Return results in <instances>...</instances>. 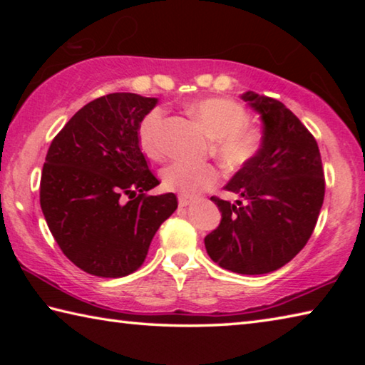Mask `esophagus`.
Masks as SVG:
<instances>
[{"instance_id":"obj_1","label":"esophagus","mask_w":365,"mask_h":365,"mask_svg":"<svg viewBox=\"0 0 365 365\" xmlns=\"http://www.w3.org/2000/svg\"><path fill=\"white\" fill-rule=\"evenodd\" d=\"M191 201H193V200H191L190 196H185V195L178 196V206H180V207H187Z\"/></svg>"}]
</instances>
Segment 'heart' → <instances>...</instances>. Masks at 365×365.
I'll list each match as a JSON object with an SVG mask.
<instances>
[{
    "instance_id": "heart-1",
    "label": "heart",
    "mask_w": 365,
    "mask_h": 365,
    "mask_svg": "<svg viewBox=\"0 0 365 365\" xmlns=\"http://www.w3.org/2000/svg\"><path fill=\"white\" fill-rule=\"evenodd\" d=\"M188 110L212 138L214 153L228 168H243L261 150L262 132L248 123V110L240 103L227 98H205L191 103ZM163 123V110L153 109L145 115L138 128L141 151L154 160L164 156ZM219 178V169L207 163L177 160L163 170L164 187L185 196H196L212 188Z\"/></svg>"
}]
</instances>
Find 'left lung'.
Segmentation results:
<instances>
[{"label":"left lung","instance_id":"8db88e82","mask_svg":"<svg viewBox=\"0 0 365 365\" xmlns=\"http://www.w3.org/2000/svg\"><path fill=\"white\" fill-rule=\"evenodd\" d=\"M242 100L261 115L262 145L224 187L242 200L232 205L211 197L222 219L205 246L222 269L262 275L304 248L322 209L325 180L316 138L285 104L255 91Z\"/></svg>","mask_w":365,"mask_h":365}]
</instances>
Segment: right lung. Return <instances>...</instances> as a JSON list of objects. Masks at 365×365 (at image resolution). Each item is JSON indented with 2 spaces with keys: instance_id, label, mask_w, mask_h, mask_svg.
I'll list each match as a JSON object with an SVG mask.
<instances>
[{
  "instance_id": "right-lung-1",
  "label": "right lung",
  "mask_w": 365,
  "mask_h": 365,
  "mask_svg": "<svg viewBox=\"0 0 365 365\" xmlns=\"http://www.w3.org/2000/svg\"><path fill=\"white\" fill-rule=\"evenodd\" d=\"M158 98L110 93L77 110L49 146L40 206L69 261L85 272L119 279L143 264L154 233L177 209L158 187L138 128Z\"/></svg>"
}]
</instances>
